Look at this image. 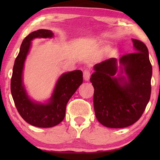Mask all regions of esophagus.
I'll return each mask as SVG.
<instances>
[{"mask_svg":"<svg viewBox=\"0 0 160 160\" xmlns=\"http://www.w3.org/2000/svg\"><path fill=\"white\" fill-rule=\"evenodd\" d=\"M83 75H84V79L85 81H89V77H90V71L87 69L84 70Z\"/></svg>","mask_w":160,"mask_h":160,"instance_id":"1","label":"esophagus"}]
</instances>
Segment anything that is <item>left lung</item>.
<instances>
[{"instance_id": "8db88e82", "label": "left lung", "mask_w": 160, "mask_h": 160, "mask_svg": "<svg viewBox=\"0 0 160 160\" xmlns=\"http://www.w3.org/2000/svg\"><path fill=\"white\" fill-rule=\"evenodd\" d=\"M132 41L135 52L122 56L119 65L116 58L94 65V109L98 122L107 128L132 125L149 101L152 66L148 49L142 41Z\"/></svg>"}]
</instances>
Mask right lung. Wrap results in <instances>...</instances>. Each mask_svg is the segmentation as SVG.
<instances>
[{
	"label": "right lung",
	"instance_id": "obj_1",
	"mask_svg": "<svg viewBox=\"0 0 160 160\" xmlns=\"http://www.w3.org/2000/svg\"><path fill=\"white\" fill-rule=\"evenodd\" d=\"M52 37V30L45 29L38 30L25 37L14 61L11 80V92L19 113L28 124L42 128L58 125L64 119L68 102L83 82L82 71L76 70L59 77L52 96L46 102L32 100L28 95L23 82V70L31 41L35 38Z\"/></svg>",
	"mask_w": 160,
	"mask_h": 160
}]
</instances>
